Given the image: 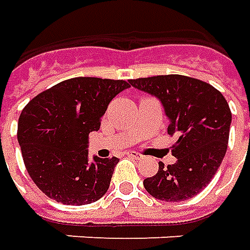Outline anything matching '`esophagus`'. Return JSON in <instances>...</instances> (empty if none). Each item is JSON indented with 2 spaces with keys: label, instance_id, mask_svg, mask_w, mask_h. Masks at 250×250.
Instances as JSON below:
<instances>
[{
  "label": "esophagus",
  "instance_id": "esophagus-1",
  "mask_svg": "<svg viewBox=\"0 0 250 250\" xmlns=\"http://www.w3.org/2000/svg\"><path fill=\"white\" fill-rule=\"evenodd\" d=\"M126 155H128V157H132V158H137V160L143 157L140 152H137V151H128L126 152Z\"/></svg>",
  "mask_w": 250,
  "mask_h": 250
}]
</instances>
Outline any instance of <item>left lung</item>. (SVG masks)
Segmentation results:
<instances>
[{"label": "left lung", "mask_w": 250, "mask_h": 250, "mask_svg": "<svg viewBox=\"0 0 250 250\" xmlns=\"http://www.w3.org/2000/svg\"><path fill=\"white\" fill-rule=\"evenodd\" d=\"M130 85L158 98L169 118L168 133L177 136L167 168L160 162L157 175L145 179L154 198L179 202L192 198L213 179L227 151L231 110L210 83L169 74L129 80Z\"/></svg>", "instance_id": "1"}]
</instances>
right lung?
<instances>
[{
	"label": "right lung",
	"instance_id": "obj_1",
	"mask_svg": "<svg viewBox=\"0 0 250 250\" xmlns=\"http://www.w3.org/2000/svg\"><path fill=\"white\" fill-rule=\"evenodd\" d=\"M124 80L77 77L31 99L18 122V142L28 175L41 191L64 205H86L104 195L118 158L88 157V137L99 130L107 105L129 88Z\"/></svg>",
	"mask_w": 250,
	"mask_h": 250
}]
</instances>
